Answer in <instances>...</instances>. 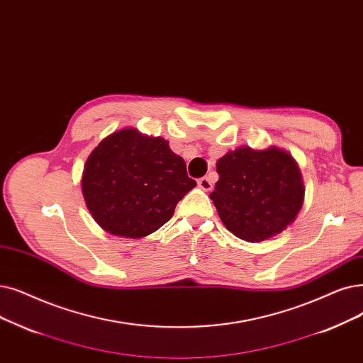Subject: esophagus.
Returning a JSON list of instances; mask_svg holds the SVG:
<instances>
[{"instance_id":"obj_1","label":"esophagus","mask_w":363,"mask_h":363,"mask_svg":"<svg viewBox=\"0 0 363 363\" xmlns=\"http://www.w3.org/2000/svg\"><path fill=\"white\" fill-rule=\"evenodd\" d=\"M199 186L201 188V190H204V191H211L213 184H212V181H211L209 177H204V178H200V179H199Z\"/></svg>"}]
</instances>
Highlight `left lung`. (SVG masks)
<instances>
[{"instance_id":"left-lung-1","label":"left lung","mask_w":363,"mask_h":363,"mask_svg":"<svg viewBox=\"0 0 363 363\" xmlns=\"http://www.w3.org/2000/svg\"><path fill=\"white\" fill-rule=\"evenodd\" d=\"M211 194L224 225L247 242H262L285 230L303 206L304 185L292 157L276 148L242 147L216 163Z\"/></svg>"}]
</instances>
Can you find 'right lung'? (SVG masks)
<instances>
[{"instance_id":"obj_1","label":"right lung","mask_w":363,"mask_h":363,"mask_svg":"<svg viewBox=\"0 0 363 363\" xmlns=\"http://www.w3.org/2000/svg\"><path fill=\"white\" fill-rule=\"evenodd\" d=\"M196 185L163 138L124 129L93 150L82 190L87 209L105 231L139 239L164 225Z\"/></svg>"}]
</instances>
